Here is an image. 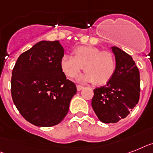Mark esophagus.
Wrapping results in <instances>:
<instances>
[{"label":"esophagus","mask_w":153,"mask_h":153,"mask_svg":"<svg viewBox=\"0 0 153 153\" xmlns=\"http://www.w3.org/2000/svg\"><path fill=\"white\" fill-rule=\"evenodd\" d=\"M76 88H77V91H81L84 88V87L81 85H76Z\"/></svg>","instance_id":"obj_1"}]
</instances>
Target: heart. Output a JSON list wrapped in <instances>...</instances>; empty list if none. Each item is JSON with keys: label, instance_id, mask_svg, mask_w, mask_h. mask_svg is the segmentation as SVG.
I'll return each mask as SVG.
<instances>
[{"label": "heart", "instance_id": "1", "mask_svg": "<svg viewBox=\"0 0 153 153\" xmlns=\"http://www.w3.org/2000/svg\"><path fill=\"white\" fill-rule=\"evenodd\" d=\"M62 71L69 78H75L84 69L85 74L78 78L82 83L97 85L107 84L114 75L117 68L115 56L109 51H102L93 46L77 47L73 56L64 55L60 59Z\"/></svg>", "mask_w": 153, "mask_h": 153}]
</instances>
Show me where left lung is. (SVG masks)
<instances>
[{"mask_svg":"<svg viewBox=\"0 0 153 153\" xmlns=\"http://www.w3.org/2000/svg\"><path fill=\"white\" fill-rule=\"evenodd\" d=\"M117 62L116 72L106 85L94 90L91 106L99 120L114 123L123 119L137 104L140 74L132 57L117 47H111Z\"/></svg>","mask_w":153,"mask_h":153,"instance_id":"left-lung-1","label":"left lung"}]
</instances>
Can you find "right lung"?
Returning a JSON list of instances; mask_svg holds the SVG:
<instances>
[{
	"label": "right lung",
	"instance_id": "1",
	"mask_svg": "<svg viewBox=\"0 0 153 153\" xmlns=\"http://www.w3.org/2000/svg\"><path fill=\"white\" fill-rule=\"evenodd\" d=\"M62 55L59 40H42L20 55L12 70L14 104L26 120L37 127L59 124L76 93L75 84L62 71Z\"/></svg>",
	"mask_w": 153,
	"mask_h": 153
}]
</instances>
